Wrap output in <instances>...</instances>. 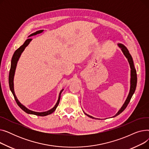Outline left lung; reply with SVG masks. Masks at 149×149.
<instances>
[{
    "label": "left lung",
    "instance_id": "left-lung-1",
    "mask_svg": "<svg viewBox=\"0 0 149 149\" xmlns=\"http://www.w3.org/2000/svg\"><path fill=\"white\" fill-rule=\"evenodd\" d=\"M118 46L121 48V50L122 51L123 53L124 54V55L125 56V57H126V58L128 60V62L130 65V91H129V95L125 101L124 103L123 104V105L122 106V107L120 108V110L118 111V112H117L114 116H112V118L113 117L116 116L117 115H120L122 112L124 111V110L126 108V107L127 106L129 103L130 102V99L132 98V97L134 95V93L136 89V83H137V75H136V69L134 66V60H133V58L131 56V55L129 53V51H128V49H127V48L124 45L121 44V43H118ZM83 112L84 113V112L83 111ZM84 114L86 115H87L88 116H89V118H93V119H95L97 120L96 118H94L89 115H88L87 113H84Z\"/></svg>",
    "mask_w": 149,
    "mask_h": 149
}]
</instances>
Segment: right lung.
<instances>
[{
  "mask_svg": "<svg viewBox=\"0 0 149 149\" xmlns=\"http://www.w3.org/2000/svg\"><path fill=\"white\" fill-rule=\"evenodd\" d=\"M43 31V30H39L36 31V33H34L33 34H30L28 37H31V36H36L38 34H40L42 33ZM32 40V39L31 38H28L27 40L24 42L20 48H19L16 51H15L13 54L12 59H11V68H10V74H9V85H10V90L13 93V95L14 97V99L16 101L17 104H18V106L22 109V110L25 112L26 113H28V114H32V115H36L37 116H45L46 115H48L49 114H51L52 113H53L55 111H56V109L57 108V107L58 106L59 102H60V97H61V93L63 92V91L64 90V89H62L60 93H59V95H58V100H57V102L56 103V105L54 106V107L53 108H52L50 110L48 111H46V112H34L33 111H31L29 110V109H28L27 107H26L24 105H23L20 101H19V100L17 99V97L15 96V92H14V74H15V69H16V66H17V62L19 60V58L21 56L22 53L23 52V51L25 50L26 47L29 44V43Z\"/></svg>",
  "mask_w": 149,
  "mask_h": 149,
  "instance_id": "add662e5",
  "label": "right lung"
}]
</instances>
